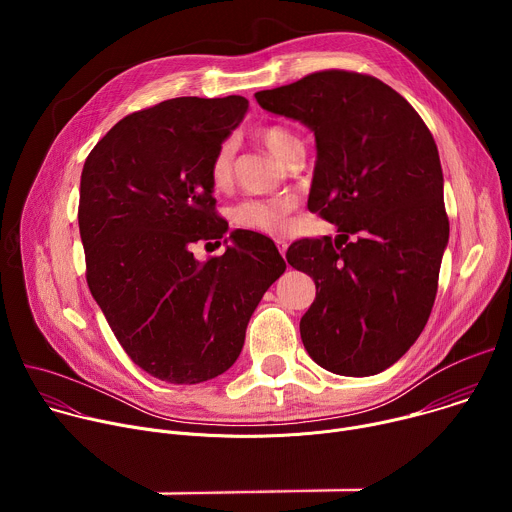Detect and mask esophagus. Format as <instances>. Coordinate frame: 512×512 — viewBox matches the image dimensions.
<instances>
[{
  "label": "esophagus",
  "instance_id": "esophagus-1",
  "mask_svg": "<svg viewBox=\"0 0 512 512\" xmlns=\"http://www.w3.org/2000/svg\"><path fill=\"white\" fill-rule=\"evenodd\" d=\"M275 245H277L279 253H281V255H285V251H287V243H285V241H281V239H277V241H275Z\"/></svg>",
  "mask_w": 512,
  "mask_h": 512
}]
</instances>
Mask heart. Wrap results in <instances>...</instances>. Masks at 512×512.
Segmentation results:
<instances>
[{
  "instance_id": "1",
  "label": "heart",
  "mask_w": 512,
  "mask_h": 512,
  "mask_svg": "<svg viewBox=\"0 0 512 512\" xmlns=\"http://www.w3.org/2000/svg\"><path fill=\"white\" fill-rule=\"evenodd\" d=\"M259 139L279 162L285 160L291 148H296L298 143H302L296 133H291L289 129L279 125H269L259 129ZM233 158H235L233 141H225L218 145V150L210 160V182L216 188H227L231 184ZM294 206L296 202L289 196L247 200L235 210V218L237 223L245 229H253L267 235H285L291 231V227H294V221H291V210H294Z\"/></svg>"
}]
</instances>
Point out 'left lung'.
Instances as JSON below:
<instances>
[{
	"label": "left lung",
	"mask_w": 512,
	"mask_h": 512,
	"mask_svg": "<svg viewBox=\"0 0 512 512\" xmlns=\"http://www.w3.org/2000/svg\"><path fill=\"white\" fill-rule=\"evenodd\" d=\"M255 99L314 131L308 208L340 233L287 249L316 283L302 342L334 375H377L419 338L437 294L450 239L437 145L397 91L358 72H314Z\"/></svg>",
	"instance_id": "left-lung-1"
}]
</instances>
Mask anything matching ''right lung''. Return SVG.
<instances>
[{
	"label": "right lung",
	"mask_w": 512,
	"mask_h": 512,
	"mask_svg": "<svg viewBox=\"0 0 512 512\" xmlns=\"http://www.w3.org/2000/svg\"><path fill=\"white\" fill-rule=\"evenodd\" d=\"M249 101L178 97L127 115L81 174L87 283L115 338L152 377L196 385L229 371L285 261L265 235L233 231L223 257L190 245L223 239L210 160ZM221 245V241H218Z\"/></svg>",
	"instance_id": "right-lung-1"
}]
</instances>
